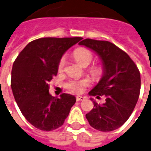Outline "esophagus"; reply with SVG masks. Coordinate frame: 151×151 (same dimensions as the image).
<instances>
[{
    "label": "esophagus",
    "instance_id": "esophagus-1",
    "mask_svg": "<svg viewBox=\"0 0 151 151\" xmlns=\"http://www.w3.org/2000/svg\"><path fill=\"white\" fill-rule=\"evenodd\" d=\"M76 99H77V101H83L84 99H85V97H83V96H77V97H76Z\"/></svg>",
    "mask_w": 151,
    "mask_h": 151
}]
</instances>
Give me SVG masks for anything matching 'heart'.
Returning a JSON list of instances; mask_svg holds the SVG:
<instances>
[{
	"instance_id": "1",
	"label": "heart",
	"mask_w": 151,
	"mask_h": 151,
	"mask_svg": "<svg viewBox=\"0 0 151 151\" xmlns=\"http://www.w3.org/2000/svg\"><path fill=\"white\" fill-rule=\"evenodd\" d=\"M73 56L76 61L83 67H87L92 63L93 58V53L87 48H78L73 52ZM66 64V59L64 57L61 58L58 64V71L61 72L64 69ZM89 73L94 78H99L103 73V68L101 65H94L89 68ZM88 81L87 79L72 80L66 84V88L73 93H80L84 87L88 85Z\"/></svg>"
}]
</instances>
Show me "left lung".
Segmentation results:
<instances>
[{"instance_id": "8db88e82", "label": "left lung", "mask_w": 151, "mask_h": 151, "mask_svg": "<svg viewBox=\"0 0 151 151\" xmlns=\"http://www.w3.org/2000/svg\"><path fill=\"white\" fill-rule=\"evenodd\" d=\"M93 50L101 59L103 75L90 96L106 97L103 104L93 101L94 107L86 114L90 126L101 132L118 129L132 115L138 101L140 74L130 56L114 44L86 39L79 43Z\"/></svg>"}]
</instances>
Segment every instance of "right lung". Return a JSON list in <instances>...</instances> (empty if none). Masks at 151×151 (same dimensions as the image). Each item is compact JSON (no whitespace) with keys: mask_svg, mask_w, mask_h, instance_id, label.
Listing matches in <instances>:
<instances>
[{"mask_svg":"<svg viewBox=\"0 0 151 151\" xmlns=\"http://www.w3.org/2000/svg\"><path fill=\"white\" fill-rule=\"evenodd\" d=\"M83 38H41L31 41L17 56L11 70V89L19 110L32 126L50 132L62 126L76 102L74 96L60 98L49 93L59 60Z\"/></svg>","mask_w":151,"mask_h":151,"instance_id":"1","label":"right lung"}]
</instances>
